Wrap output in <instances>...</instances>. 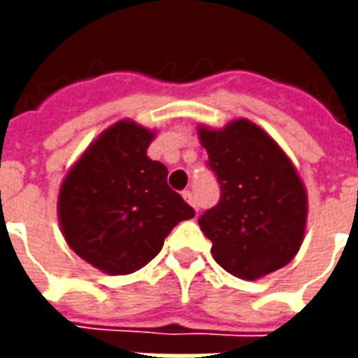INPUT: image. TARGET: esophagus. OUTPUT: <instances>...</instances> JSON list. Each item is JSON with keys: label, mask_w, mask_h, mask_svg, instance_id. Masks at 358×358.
Here are the masks:
<instances>
[{"label": "esophagus", "mask_w": 358, "mask_h": 358, "mask_svg": "<svg viewBox=\"0 0 358 358\" xmlns=\"http://www.w3.org/2000/svg\"><path fill=\"white\" fill-rule=\"evenodd\" d=\"M182 197H184V199H186V201L189 203V205H192V207H194L195 210H197V205H195L194 194H192V192H189V189H186V192H182Z\"/></svg>", "instance_id": "1"}]
</instances>
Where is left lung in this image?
I'll list each match as a JSON object with an SVG mask.
<instances>
[{
  "label": "left lung",
  "mask_w": 358,
  "mask_h": 358,
  "mask_svg": "<svg viewBox=\"0 0 358 358\" xmlns=\"http://www.w3.org/2000/svg\"><path fill=\"white\" fill-rule=\"evenodd\" d=\"M220 201L199 217L226 272L257 280L297 255L307 228V189L284 149L248 118L197 128Z\"/></svg>",
  "instance_id": "obj_1"
}]
</instances>
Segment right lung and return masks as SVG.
I'll return each instance as SVG.
<instances>
[{"label": "right lung", "instance_id": "add662e5", "mask_svg": "<svg viewBox=\"0 0 358 358\" xmlns=\"http://www.w3.org/2000/svg\"><path fill=\"white\" fill-rule=\"evenodd\" d=\"M153 138V130L118 120L90 143L59 189V226L69 248L110 276L145 266L172 228L195 217L166 184V166L148 157Z\"/></svg>", "mask_w": 358, "mask_h": 358}]
</instances>
